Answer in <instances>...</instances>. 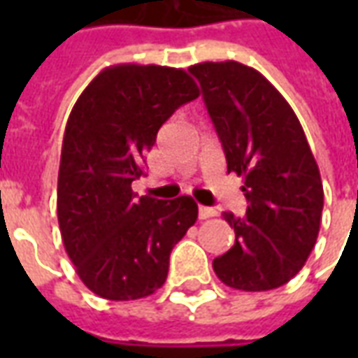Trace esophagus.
Here are the masks:
<instances>
[{"label": "esophagus", "instance_id": "34e87169", "mask_svg": "<svg viewBox=\"0 0 358 358\" xmlns=\"http://www.w3.org/2000/svg\"><path fill=\"white\" fill-rule=\"evenodd\" d=\"M217 215V210L213 209V207H199V218L201 220H205V218H210V217H215Z\"/></svg>", "mask_w": 358, "mask_h": 358}]
</instances>
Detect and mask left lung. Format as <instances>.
Returning <instances> with one entry per match:
<instances>
[{
    "mask_svg": "<svg viewBox=\"0 0 358 358\" xmlns=\"http://www.w3.org/2000/svg\"><path fill=\"white\" fill-rule=\"evenodd\" d=\"M222 143L228 172L243 176L245 217H222L236 232L213 261L217 276L243 292L287 284L315 248L324 207L318 164L299 118L263 74L236 61L189 66Z\"/></svg>",
    "mask_w": 358,
    "mask_h": 358,
    "instance_id": "left-lung-1",
    "label": "left lung"
}]
</instances>
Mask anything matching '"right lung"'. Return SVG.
<instances>
[{
  "label": "right lung",
  "mask_w": 358,
  "mask_h": 358,
  "mask_svg": "<svg viewBox=\"0 0 358 358\" xmlns=\"http://www.w3.org/2000/svg\"><path fill=\"white\" fill-rule=\"evenodd\" d=\"M197 95L182 69L115 65L74 103L59 164V228L76 274L103 299L155 293L172 248L197 220V203L187 195L159 201L132 192L159 128Z\"/></svg>",
  "instance_id": "1"
}]
</instances>
